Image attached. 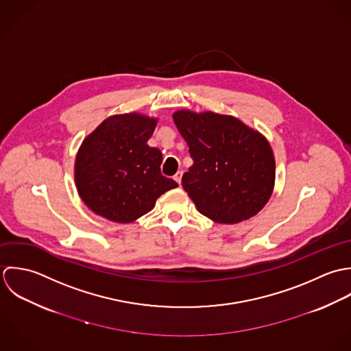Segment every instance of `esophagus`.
Masks as SVG:
<instances>
[{
  "mask_svg": "<svg viewBox=\"0 0 351 351\" xmlns=\"http://www.w3.org/2000/svg\"><path fill=\"white\" fill-rule=\"evenodd\" d=\"M182 175H183V172H182V171H178V172L175 173V176H173L175 182H176L178 184H180V183H182Z\"/></svg>",
  "mask_w": 351,
  "mask_h": 351,
  "instance_id": "esophagus-1",
  "label": "esophagus"
}]
</instances>
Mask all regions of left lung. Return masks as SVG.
Here are the masks:
<instances>
[{
  "label": "left lung",
  "mask_w": 351,
  "mask_h": 351,
  "mask_svg": "<svg viewBox=\"0 0 351 351\" xmlns=\"http://www.w3.org/2000/svg\"><path fill=\"white\" fill-rule=\"evenodd\" d=\"M193 165L182 178L197 209L218 223L254 217L271 197L276 161L266 138L239 119L214 112L173 114Z\"/></svg>",
  "instance_id": "obj_1"
}]
</instances>
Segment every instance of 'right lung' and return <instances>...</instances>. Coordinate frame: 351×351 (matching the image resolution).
Listing matches in <instances>:
<instances>
[{"instance_id":"1","label":"right lung","mask_w":351,"mask_h":351,"mask_svg":"<svg viewBox=\"0 0 351 351\" xmlns=\"http://www.w3.org/2000/svg\"><path fill=\"white\" fill-rule=\"evenodd\" d=\"M156 119L140 114L107 118L80 147L74 178L84 204L114 222H132L178 187L161 173L162 154L147 140Z\"/></svg>"}]
</instances>
